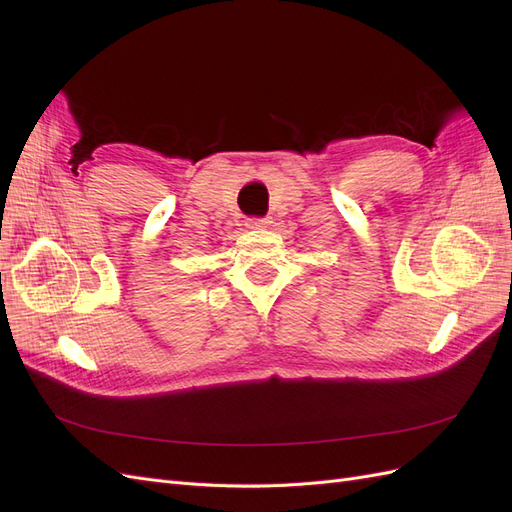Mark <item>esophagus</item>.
<instances>
[{"instance_id":"esophagus-1","label":"esophagus","mask_w":512,"mask_h":512,"mask_svg":"<svg viewBox=\"0 0 512 512\" xmlns=\"http://www.w3.org/2000/svg\"><path fill=\"white\" fill-rule=\"evenodd\" d=\"M271 224V220L269 218H250L247 220V228H254V230H258V228H267Z\"/></svg>"}]
</instances>
